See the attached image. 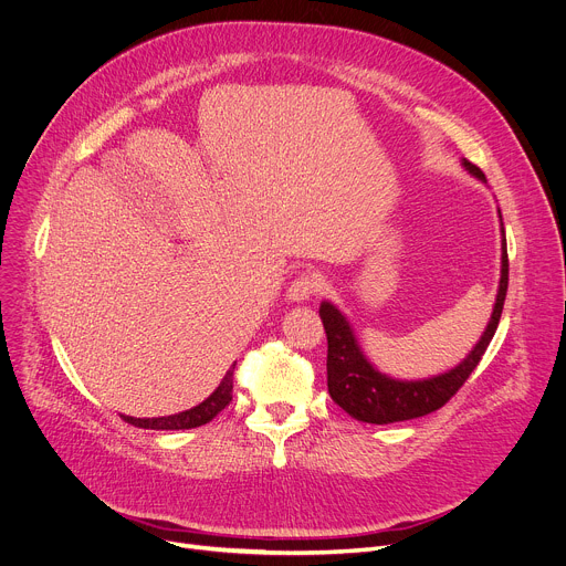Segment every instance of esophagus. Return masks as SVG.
<instances>
[{
	"label": "esophagus",
	"mask_w": 566,
	"mask_h": 566,
	"mask_svg": "<svg viewBox=\"0 0 566 566\" xmlns=\"http://www.w3.org/2000/svg\"><path fill=\"white\" fill-rule=\"evenodd\" d=\"M323 289V280L318 273H300L291 284H289V291H286V297L293 300V302H302V300H310L312 295H316L318 291Z\"/></svg>",
	"instance_id": "esophagus-1"
}]
</instances>
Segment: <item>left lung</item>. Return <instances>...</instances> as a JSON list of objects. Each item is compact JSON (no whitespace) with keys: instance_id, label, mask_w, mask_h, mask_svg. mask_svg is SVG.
Here are the masks:
<instances>
[{"instance_id":"left-lung-1","label":"left lung","mask_w":566,"mask_h":566,"mask_svg":"<svg viewBox=\"0 0 566 566\" xmlns=\"http://www.w3.org/2000/svg\"><path fill=\"white\" fill-rule=\"evenodd\" d=\"M462 167H465L474 178L485 182V174L476 165H472L470 160H462ZM505 291H507V250H505V232H503L499 293H496L490 323L481 340L455 368H451L444 375L420 379V381H399L388 375H381L368 361L361 347H358L347 318L332 302H323L321 321L327 334V388L332 399L354 420L368 422V424L403 422V420H413V418L433 413V410L442 408L458 392V388L468 381V377L479 366L481 356L485 354L499 327Z\"/></svg>"}]
</instances>
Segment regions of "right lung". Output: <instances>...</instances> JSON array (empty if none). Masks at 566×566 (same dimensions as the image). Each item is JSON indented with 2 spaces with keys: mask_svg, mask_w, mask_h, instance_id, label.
Listing matches in <instances>:
<instances>
[{
  "mask_svg": "<svg viewBox=\"0 0 566 566\" xmlns=\"http://www.w3.org/2000/svg\"><path fill=\"white\" fill-rule=\"evenodd\" d=\"M232 377H234V366L226 373L223 381L219 384V388L205 399L198 406L182 410V413L176 416H167V418H130V416H122L128 424L139 427V429H156V431H178V429H193V427H202L212 422L221 410L232 401Z\"/></svg>",
  "mask_w": 566,
  "mask_h": 566,
  "instance_id": "add662e5",
  "label": "right lung"
}]
</instances>
